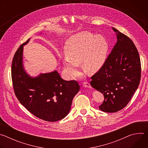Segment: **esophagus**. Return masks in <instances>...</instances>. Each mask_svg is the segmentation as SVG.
<instances>
[{"mask_svg":"<svg viewBox=\"0 0 148 148\" xmlns=\"http://www.w3.org/2000/svg\"><path fill=\"white\" fill-rule=\"evenodd\" d=\"M83 86L84 87H86V88H91V86L90 85V84L88 82H83Z\"/></svg>","mask_w":148,"mask_h":148,"instance_id":"34e87169","label":"esophagus"}]
</instances>
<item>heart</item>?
<instances>
[{
  "mask_svg": "<svg viewBox=\"0 0 148 148\" xmlns=\"http://www.w3.org/2000/svg\"><path fill=\"white\" fill-rule=\"evenodd\" d=\"M108 50V43L102 36H94L89 32H81L71 37L65 46L66 57L62 60L69 75L74 77L79 74L78 65L87 73L97 72L103 65Z\"/></svg>",
  "mask_w": 148,
  "mask_h": 148,
  "instance_id": "heart-1",
  "label": "heart"
}]
</instances>
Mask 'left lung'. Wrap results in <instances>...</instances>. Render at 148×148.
Instances as JSON below:
<instances>
[{"label":"left lung","mask_w":148,"mask_h":148,"mask_svg":"<svg viewBox=\"0 0 148 148\" xmlns=\"http://www.w3.org/2000/svg\"><path fill=\"white\" fill-rule=\"evenodd\" d=\"M117 42L100 70L91 77V86L103 94L99 107L105 112H116L130 101L140 80L141 64L134 42L112 27Z\"/></svg>","instance_id":"left-lung-1"}]
</instances>
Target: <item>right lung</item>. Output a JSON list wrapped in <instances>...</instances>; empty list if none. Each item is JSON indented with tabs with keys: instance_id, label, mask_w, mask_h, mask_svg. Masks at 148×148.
Instances as JSON below:
<instances>
[{
	"instance_id": "obj_1",
	"label": "right lung",
	"mask_w": 148,
	"mask_h": 148,
	"mask_svg": "<svg viewBox=\"0 0 148 148\" xmlns=\"http://www.w3.org/2000/svg\"><path fill=\"white\" fill-rule=\"evenodd\" d=\"M16 51L12 64V79L15 95L21 104L36 117L49 122L64 118L70 112L74 96L79 90L75 80L62 79L57 71L31 77L23 66V50Z\"/></svg>"
}]
</instances>
